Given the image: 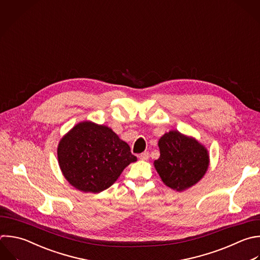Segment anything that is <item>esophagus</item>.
Wrapping results in <instances>:
<instances>
[{
  "label": "esophagus",
  "mask_w": 260,
  "mask_h": 260,
  "mask_svg": "<svg viewBox=\"0 0 260 260\" xmlns=\"http://www.w3.org/2000/svg\"><path fill=\"white\" fill-rule=\"evenodd\" d=\"M138 157H139L141 160H146V159H148V157H149V153H148L147 151H144V152L140 153Z\"/></svg>",
  "instance_id": "obj_1"
}]
</instances>
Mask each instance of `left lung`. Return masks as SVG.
<instances>
[{
    "instance_id": "left-lung-1",
    "label": "left lung",
    "mask_w": 260,
    "mask_h": 260,
    "mask_svg": "<svg viewBox=\"0 0 260 260\" xmlns=\"http://www.w3.org/2000/svg\"><path fill=\"white\" fill-rule=\"evenodd\" d=\"M159 157L154 167L170 188L183 191L195 185L205 174L209 157L197 140L178 131H170L158 140Z\"/></svg>"
}]
</instances>
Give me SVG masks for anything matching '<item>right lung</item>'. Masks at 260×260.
I'll return each instance as SVG.
<instances>
[{"mask_svg":"<svg viewBox=\"0 0 260 260\" xmlns=\"http://www.w3.org/2000/svg\"><path fill=\"white\" fill-rule=\"evenodd\" d=\"M64 177L76 189L99 193L112 186L136 156L112 129L82 122L65 135L58 146Z\"/></svg>","mask_w":260,"mask_h":260,"instance_id":"add662e5","label":"right lung"}]
</instances>
